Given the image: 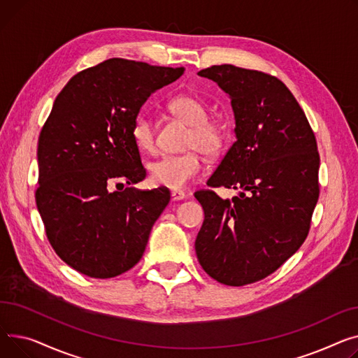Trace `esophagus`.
I'll return each mask as SVG.
<instances>
[{
  "mask_svg": "<svg viewBox=\"0 0 358 358\" xmlns=\"http://www.w3.org/2000/svg\"><path fill=\"white\" fill-rule=\"evenodd\" d=\"M185 198H186V194L182 192V191H173V192H172V199H173V201H182V199H185Z\"/></svg>",
  "mask_w": 358,
  "mask_h": 358,
  "instance_id": "34e87169",
  "label": "esophagus"
}]
</instances>
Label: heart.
<instances>
[{"label":"heart","mask_w":358,"mask_h":358,"mask_svg":"<svg viewBox=\"0 0 358 358\" xmlns=\"http://www.w3.org/2000/svg\"><path fill=\"white\" fill-rule=\"evenodd\" d=\"M169 110L178 118L191 125V133L186 140L183 155H166L149 164L150 179L155 185L180 191L195 180L203 163L198 152L206 156H215L225 143V129L217 120L209 118L206 105L196 96L182 94L169 102ZM134 145L143 153H153L156 149V129L147 115H137L131 125Z\"/></svg>","instance_id":"obj_1"}]
</instances>
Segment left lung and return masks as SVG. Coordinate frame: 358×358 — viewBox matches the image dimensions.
Here are the masks:
<instances>
[{
  "label": "left lung",
  "mask_w": 358,
  "mask_h": 358,
  "mask_svg": "<svg viewBox=\"0 0 358 358\" xmlns=\"http://www.w3.org/2000/svg\"><path fill=\"white\" fill-rule=\"evenodd\" d=\"M198 75L229 95L236 118L237 140L206 185L241 192L231 201L195 192L205 213L195 251L213 279L244 286L276 271L308 237L320 196L317 138L276 76L233 65Z\"/></svg>",
  "instance_id": "1"
}]
</instances>
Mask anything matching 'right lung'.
Masks as SVG:
<instances>
[{
    "mask_svg": "<svg viewBox=\"0 0 358 358\" xmlns=\"http://www.w3.org/2000/svg\"><path fill=\"white\" fill-rule=\"evenodd\" d=\"M185 68L108 59L71 78L38 136L36 203L56 255L82 275L110 279L136 266L171 201L145 178L131 125L155 91ZM122 189L111 193L109 185Z\"/></svg>",
    "mask_w": 358,
    "mask_h": 358,
    "instance_id": "right-lung-1",
    "label": "right lung"
}]
</instances>
